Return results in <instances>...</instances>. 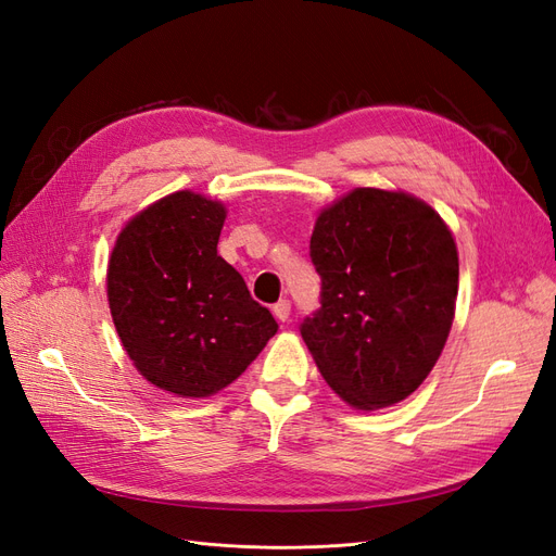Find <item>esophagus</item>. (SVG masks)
Instances as JSON below:
<instances>
[{
  "label": "esophagus",
  "mask_w": 556,
  "mask_h": 556,
  "mask_svg": "<svg viewBox=\"0 0 556 556\" xmlns=\"http://www.w3.org/2000/svg\"><path fill=\"white\" fill-rule=\"evenodd\" d=\"M274 315H276V319L278 323H285V319L290 317V311H292V306H290V301L288 299H280L278 304H274Z\"/></svg>",
  "instance_id": "34e87169"
}]
</instances>
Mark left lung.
I'll list each match as a JSON object with an SVG mask.
<instances>
[{
    "label": "left lung",
    "instance_id": "left-lung-1",
    "mask_svg": "<svg viewBox=\"0 0 556 556\" xmlns=\"http://www.w3.org/2000/svg\"><path fill=\"white\" fill-rule=\"evenodd\" d=\"M319 308L299 331L331 390L374 410L410 396L439 362L459 288L441 215L403 192L352 190L319 213Z\"/></svg>",
    "mask_w": 556,
    "mask_h": 556
}]
</instances>
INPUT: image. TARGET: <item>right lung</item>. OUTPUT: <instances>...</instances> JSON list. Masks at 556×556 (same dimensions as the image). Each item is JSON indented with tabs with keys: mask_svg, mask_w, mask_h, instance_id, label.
Segmentation results:
<instances>
[{
	"mask_svg": "<svg viewBox=\"0 0 556 556\" xmlns=\"http://www.w3.org/2000/svg\"><path fill=\"white\" fill-rule=\"evenodd\" d=\"M223 225V204L182 190L134 217L109 262L111 315L129 359L178 396L223 390L278 331L217 255Z\"/></svg>",
	"mask_w": 556,
	"mask_h": 556,
	"instance_id": "add662e5",
	"label": "right lung"
}]
</instances>
